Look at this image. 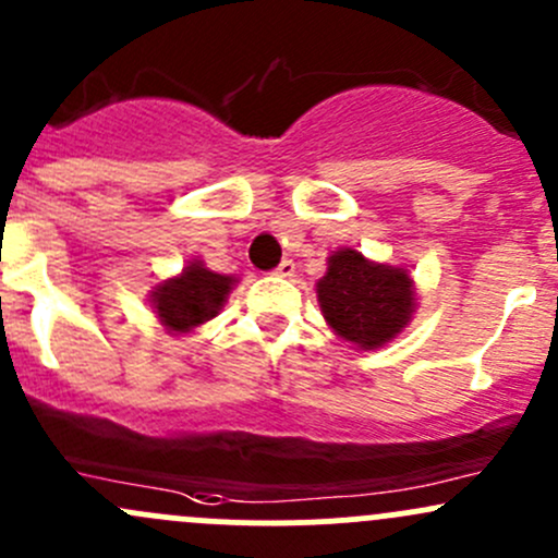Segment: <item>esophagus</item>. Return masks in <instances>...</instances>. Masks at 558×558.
<instances>
[{"mask_svg":"<svg viewBox=\"0 0 558 558\" xmlns=\"http://www.w3.org/2000/svg\"><path fill=\"white\" fill-rule=\"evenodd\" d=\"M294 262L291 259H283L278 264V267H275V275H278V278H291V275H294Z\"/></svg>","mask_w":558,"mask_h":558,"instance_id":"esophagus-1","label":"esophagus"}]
</instances>
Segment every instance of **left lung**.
I'll return each instance as SVG.
<instances>
[{"label": "left lung", "mask_w": 558, "mask_h": 558, "mask_svg": "<svg viewBox=\"0 0 558 558\" xmlns=\"http://www.w3.org/2000/svg\"><path fill=\"white\" fill-rule=\"evenodd\" d=\"M328 326L357 348L390 342L414 313L412 278L398 267L372 264L357 251H337L318 283Z\"/></svg>", "instance_id": "1"}]
</instances>
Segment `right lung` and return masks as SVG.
Returning a JSON list of instances; mask_svg holds the SVG:
<instances>
[{
  "mask_svg": "<svg viewBox=\"0 0 558 558\" xmlns=\"http://www.w3.org/2000/svg\"><path fill=\"white\" fill-rule=\"evenodd\" d=\"M234 280L230 275H216L201 262H192L181 278L166 280L151 291L157 315L171 331H190L219 313Z\"/></svg>",
  "mask_w": 558,
  "mask_h": 558,
  "instance_id": "add662e5",
  "label": "right lung"
}]
</instances>
